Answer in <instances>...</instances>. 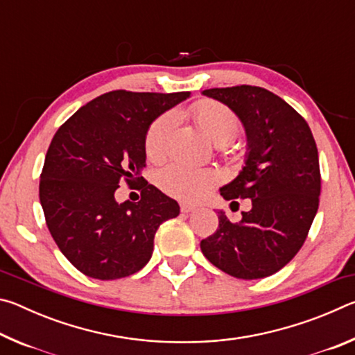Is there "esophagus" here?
<instances>
[{
  "instance_id": "34e87169",
  "label": "esophagus",
  "mask_w": 355,
  "mask_h": 355,
  "mask_svg": "<svg viewBox=\"0 0 355 355\" xmlns=\"http://www.w3.org/2000/svg\"><path fill=\"white\" fill-rule=\"evenodd\" d=\"M180 209H182V213H191L196 209V205H191V203L183 202V203H180Z\"/></svg>"
}]
</instances>
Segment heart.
<instances>
[{"instance_id": "obj_1", "label": "heart", "mask_w": 355, "mask_h": 355, "mask_svg": "<svg viewBox=\"0 0 355 355\" xmlns=\"http://www.w3.org/2000/svg\"><path fill=\"white\" fill-rule=\"evenodd\" d=\"M191 112L200 128L219 146L230 144L241 131V119L232 107L220 101L200 100L192 105ZM178 122V111L169 110L150 123L144 139V148L150 159H161L167 155ZM219 182L220 173L216 169L197 167L183 161H173L156 173V183L161 189L169 196L188 202L199 200Z\"/></svg>"}]
</instances>
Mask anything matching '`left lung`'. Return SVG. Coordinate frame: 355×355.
<instances>
[{
    "label": "left lung",
    "mask_w": 355,
    "mask_h": 355,
    "mask_svg": "<svg viewBox=\"0 0 355 355\" xmlns=\"http://www.w3.org/2000/svg\"><path fill=\"white\" fill-rule=\"evenodd\" d=\"M203 94L232 107L244 123L248 161L220 196L232 205L250 199L252 207L239 222L218 211V230L202 239V254L232 277H268L302 248L318 211L321 172L315 137L305 119L268 89L241 84Z\"/></svg>",
    "instance_id": "1"
}]
</instances>
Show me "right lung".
I'll return each instance as SVG.
<instances>
[{"label": "right lung", "instance_id": "add662e5", "mask_svg": "<svg viewBox=\"0 0 355 355\" xmlns=\"http://www.w3.org/2000/svg\"><path fill=\"white\" fill-rule=\"evenodd\" d=\"M189 92L112 91L80 107L53 136L40 173L45 222L64 257L98 280L127 277L153 254L164 220L178 203L141 177L150 123ZM127 182L139 202L117 204L113 192Z\"/></svg>", "mask_w": 355, "mask_h": 355}]
</instances>
